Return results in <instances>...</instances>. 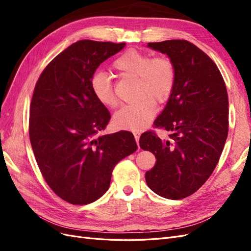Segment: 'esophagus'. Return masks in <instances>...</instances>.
<instances>
[{
	"label": "esophagus",
	"mask_w": 251,
	"mask_h": 251,
	"mask_svg": "<svg viewBox=\"0 0 251 251\" xmlns=\"http://www.w3.org/2000/svg\"><path fill=\"white\" fill-rule=\"evenodd\" d=\"M134 137H135V140H136V142H137V144H138V148H139V138H140V133H139V132H135V133H134Z\"/></svg>",
	"instance_id": "34e87169"
}]
</instances>
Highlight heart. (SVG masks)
<instances>
[{
    "label": "heart",
    "mask_w": 251,
    "mask_h": 251,
    "mask_svg": "<svg viewBox=\"0 0 251 251\" xmlns=\"http://www.w3.org/2000/svg\"><path fill=\"white\" fill-rule=\"evenodd\" d=\"M114 70L124 75L137 77L138 101L125 104L113 116L117 128L138 132L146 128L156 114L154 102L161 103L170 97L176 81V70L172 60L153 57L149 53L127 50L113 63ZM90 87L98 102L113 108L117 103L112 79L102 71L95 72L90 80Z\"/></svg>",
    "instance_id": "obj_1"
}]
</instances>
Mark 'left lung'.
<instances>
[{
    "label": "left lung",
    "mask_w": 251,
    "mask_h": 251,
    "mask_svg": "<svg viewBox=\"0 0 251 251\" xmlns=\"http://www.w3.org/2000/svg\"><path fill=\"white\" fill-rule=\"evenodd\" d=\"M175 66L176 81L155 127L170 132L161 140L144 132L140 148L153 153L156 164L146 173L148 186L171 200L184 199L206 182L217 166L228 134V96L212 59L184 40L149 43Z\"/></svg>",
    "instance_id": "1"
}]
</instances>
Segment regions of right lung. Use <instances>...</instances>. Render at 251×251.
<instances>
[{
    "label": "right lung",
    "instance_id": "add662e5",
    "mask_svg": "<svg viewBox=\"0 0 251 251\" xmlns=\"http://www.w3.org/2000/svg\"><path fill=\"white\" fill-rule=\"evenodd\" d=\"M126 43L82 40L53 58L37 80L30 104L29 137L45 181L74 205L100 199L115 165L137 150L131 132L100 135L111 118L90 80Z\"/></svg>",
    "mask_w": 251,
    "mask_h": 251
}]
</instances>
